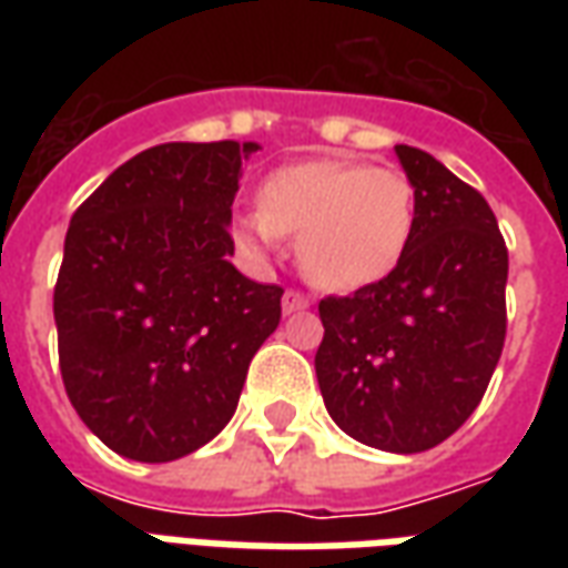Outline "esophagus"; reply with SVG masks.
Returning <instances> with one entry per match:
<instances>
[{"mask_svg": "<svg viewBox=\"0 0 568 568\" xmlns=\"http://www.w3.org/2000/svg\"><path fill=\"white\" fill-rule=\"evenodd\" d=\"M310 307V297L295 292V288H288L283 295V313L285 316H292V313H301V310Z\"/></svg>", "mask_w": 568, "mask_h": 568, "instance_id": "1", "label": "esophagus"}]
</instances>
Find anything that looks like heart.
Returning a JSON list of instances; mask_svg holds the SVG:
<instances>
[{
  "label": "heart",
  "mask_w": 568,
  "mask_h": 568,
  "mask_svg": "<svg viewBox=\"0 0 568 568\" xmlns=\"http://www.w3.org/2000/svg\"><path fill=\"white\" fill-rule=\"evenodd\" d=\"M414 222L417 194L402 170L320 158L267 175L258 212L236 219L234 240L252 258H264L276 236H288L310 283L349 295L398 267Z\"/></svg>",
  "instance_id": "1"
}]
</instances>
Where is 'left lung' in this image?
<instances>
[{"instance_id": "obj_1", "label": "left lung", "mask_w": 568, "mask_h": 568, "mask_svg": "<svg viewBox=\"0 0 568 568\" xmlns=\"http://www.w3.org/2000/svg\"><path fill=\"white\" fill-rule=\"evenodd\" d=\"M395 154L417 194L414 236L381 283L322 301L316 377L349 438L423 453L475 414L499 365L508 248L475 187L426 151Z\"/></svg>"}]
</instances>
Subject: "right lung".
Segmentation results:
<instances>
[{"label":"right lung","instance_id":"1","mask_svg":"<svg viewBox=\"0 0 568 568\" xmlns=\"http://www.w3.org/2000/svg\"><path fill=\"white\" fill-rule=\"evenodd\" d=\"M255 142H163L121 163L69 222L54 288L63 386L81 423L136 463L200 450L234 417L280 325V285L231 264Z\"/></svg>","mask_w":568,"mask_h":568}]
</instances>
